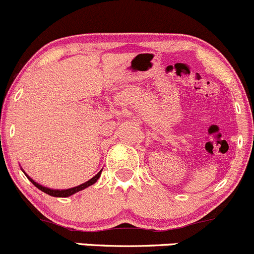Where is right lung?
I'll list each match as a JSON object with an SVG mask.
<instances>
[{
    "mask_svg": "<svg viewBox=\"0 0 254 254\" xmlns=\"http://www.w3.org/2000/svg\"><path fill=\"white\" fill-rule=\"evenodd\" d=\"M22 171H23V170H22ZM101 172H102V170H101V171L98 172V174H97L96 176H94V177H92L91 180H89L88 182H85V183L80 184V186H78V187L70 188V189H64V190H58V189H50V188L43 187V186H41V184H39V183H37V182H34V181H33L32 178L29 177V176L27 175L25 171H23V174H25V175L27 176V178H28V180L31 181L32 183L34 184V186L37 187L39 190H41V191H44L45 193H47V195H50V196H55V197H68V196L73 195V193L78 192V191H80V190L85 189V188L90 187V186H92V184H94V183H96L98 178H100V176H101Z\"/></svg>",
    "mask_w": 254,
    "mask_h": 254,
    "instance_id": "obj_1",
    "label": "right lung"
}]
</instances>
